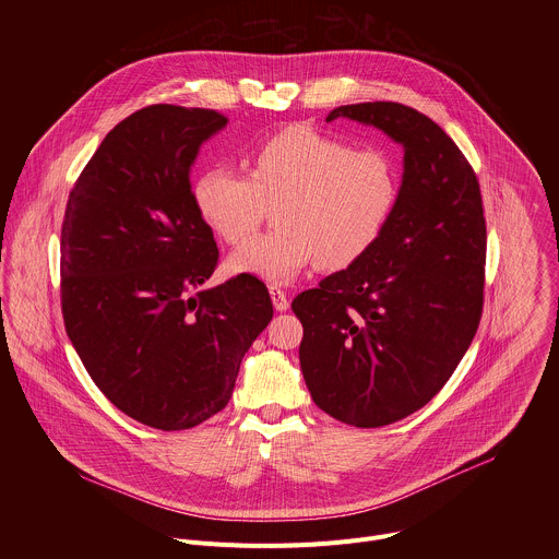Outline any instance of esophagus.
<instances>
[{"label":"esophagus","mask_w":559,"mask_h":559,"mask_svg":"<svg viewBox=\"0 0 559 559\" xmlns=\"http://www.w3.org/2000/svg\"><path fill=\"white\" fill-rule=\"evenodd\" d=\"M270 296H272V302H274L276 311H287L289 309V298L278 285H270Z\"/></svg>","instance_id":"1"}]
</instances>
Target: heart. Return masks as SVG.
Instances as JSON below:
<instances>
[{
	"label": "heart",
	"instance_id": "heart-1",
	"mask_svg": "<svg viewBox=\"0 0 559 559\" xmlns=\"http://www.w3.org/2000/svg\"><path fill=\"white\" fill-rule=\"evenodd\" d=\"M397 173L380 150H354L307 126L263 141L250 175L210 168L194 181L203 221L236 246L250 238L276 205L278 229L252 238L227 259L231 274L289 283L309 263L343 270L356 263L384 229L397 201Z\"/></svg>",
	"mask_w": 559,
	"mask_h": 559
}]
</instances>
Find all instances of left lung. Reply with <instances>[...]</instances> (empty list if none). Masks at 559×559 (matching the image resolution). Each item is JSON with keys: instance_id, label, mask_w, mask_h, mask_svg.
<instances>
[{"instance_id": "left-lung-1", "label": "left lung", "mask_w": 559, "mask_h": 559, "mask_svg": "<svg viewBox=\"0 0 559 559\" xmlns=\"http://www.w3.org/2000/svg\"><path fill=\"white\" fill-rule=\"evenodd\" d=\"M403 145V181L376 243L298 294L300 371L332 418L376 429L425 407L483 316L487 225L480 186L453 139L423 112L369 102L334 108Z\"/></svg>"}]
</instances>
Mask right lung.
<instances>
[{
  "label": "right lung",
  "mask_w": 559,
  "mask_h": 559,
  "mask_svg": "<svg viewBox=\"0 0 559 559\" xmlns=\"http://www.w3.org/2000/svg\"><path fill=\"white\" fill-rule=\"evenodd\" d=\"M225 126L205 108L136 110L106 134L66 205L68 338L108 401L152 429H192L221 412L274 313L257 276L203 289L218 250L190 173Z\"/></svg>",
  "instance_id": "1"
}]
</instances>
